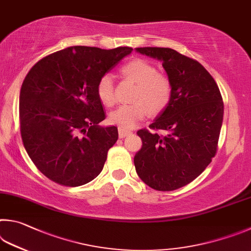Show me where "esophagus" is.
<instances>
[{
	"instance_id": "obj_1",
	"label": "esophagus",
	"mask_w": 251,
	"mask_h": 251,
	"mask_svg": "<svg viewBox=\"0 0 251 251\" xmlns=\"http://www.w3.org/2000/svg\"><path fill=\"white\" fill-rule=\"evenodd\" d=\"M131 132L128 130H123V129H120L119 128V138H126V135H129Z\"/></svg>"
}]
</instances>
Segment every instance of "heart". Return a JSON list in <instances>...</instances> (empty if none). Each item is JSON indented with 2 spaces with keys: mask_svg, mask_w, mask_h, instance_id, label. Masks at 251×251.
<instances>
[{
  "mask_svg": "<svg viewBox=\"0 0 251 251\" xmlns=\"http://www.w3.org/2000/svg\"><path fill=\"white\" fill-rule=\"evenodd\" d=\"M126 78L137 82L132 104L120 105L110 113V122L123 130H131L146 118L149 112L157 114L168 107L172 98V82L168 76L157 73L154 65L147 59L134 58L121 67ZM97 95L101 102L112 105L116 102L113 78L105 74L97 83Z\"/></svg>",
  "mask_w": 251,
  "mask_h": 251,
  "instance_id": "obj_1",
  "label": "heart"
}]
</instances>
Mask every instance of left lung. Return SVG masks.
I'll list each match as a JSON object with an SVG mask.
<instances>
[{
	"label": "left lung",
	"mask_w": 251,
	"mask_h": 251,
	"mask_svg": "<svg viewBox=\"0 0 251 251\" xmlns=\"http://www.w3.org/2000/svg\"><path fill=\"white\" fill-rule=\"evenodd\" d=\"M135 50L160 60L172 82L169 105L150 125L165 135L138 131L142 148L134 156L135 171L153 190H177L194 181L216 154L224 117L221 91L199 61L172 48Z\"/></svg>",
	"instance_id": "left-lung-1"
}]
</instances>
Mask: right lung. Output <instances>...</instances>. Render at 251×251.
I'll use <instances>...</instances> for the list:
<instances>
[{
    "mask_svg": "<svg viewBox=\"0 0 251 251\" xmlns=\"http://www.w3.org/2000/svg\"><path fill=\"white\" fill-rule=\"evenodd\" d=\"M132 50L72 46L44 57L26 75L20 92L22 140L52 182L80 186L102 171L118 128L99 126L105 114L97 83Z\"/></svg>",
    "mask_w": 251,
    "mask_h": 251,
    "instance_id": "add662e5",
    "label": "right lung"
}]
</instances>
